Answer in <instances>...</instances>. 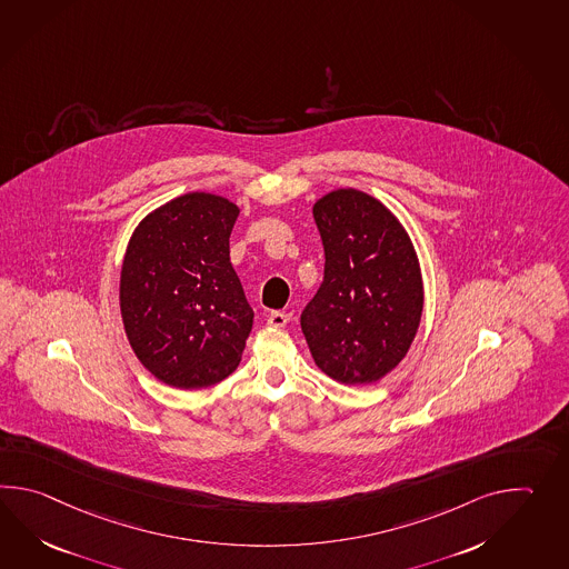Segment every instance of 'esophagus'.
<instances>
[{
	"label": "esophagus",
	"instance_id": "esophagus-1",
	"mask_svg": "<svg viewBox=\"0 0 569 569\" xmlns=\"http://www.w3.org/2000/svg\"><path fill=\"white\" fill-rule=\"evenodd\" d=\"M290 316L288 312H271V315L267 316V325L269 327H276V329H281V327H286L288 322H290Z\"/></svg>",
	"mask_w": 569,
	"mask_h": 569
}]
</instances>
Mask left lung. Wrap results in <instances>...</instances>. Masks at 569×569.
I'll use <instances>...</instances> for the list:
<instances>
[{
    "mask_svg": "<svg viewBox=\"0 0 569 569\" xmlns=\"http://www.w3.org/2000/svg\"><path fill=\"white\" fill-rule=\"evenodd\" d=\"M325 279L300 325L316 366L341 383H373L405 359L422 315L415 247L398 218L363 191L315 203Z\"/></svg>",
    "mask_w": 569,
    "mask_h": 569,
    "instance_id": "left-lung-1",
    "label": "left lung"
}]
</instances>
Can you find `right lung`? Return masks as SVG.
Listing matches in <instances>:
<instances>
[{"label":"right lung","instance_id":"add662e5","mask_svg":"<svg viewBox=\"0 0 569 569\" xmlns=\"http://www.w3.org/2000/svg\"><path fill=\"white\" fill-rule=\"evenodd\" d=\"M239 208L191 191L157 208L128 242L120 310L140 363L171 388L228 378L253 329V308L230 263Z\"/></svg>","mask_w":569,"mask_h":569}]
</instances>
